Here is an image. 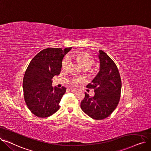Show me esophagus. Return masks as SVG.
<instances>
[{
    "instance_id": "esophagus-1",
    "label": "esophagus",
    "mask_w": 151,
    "mask_h": 151,
    "mask_svg": "<svg viewBox=\"0 0 151 151\" xmlns=\"http://www.w3.org/2000/svg\"><path fill=\"white\" fill-rule=\"evenodd\" d=\"M70 91H71V92H75L77 91V89H75V88H71V89H70Z\"/></svg>"
}]
</instances>
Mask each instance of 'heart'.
Masks as SVG:
<instances>
[{
    "label": "heart",
    "mask_w": 151,
    "mask_h": 151,
    "mask_svg": "<svg viewBox=\"0 0 151 151\" xmlns=\"http://www.w3.org/2000/svg\"><path fill=\"white\" fill-rule=\"evenodd\" d=\"M70 58L75 59L81 63V65L84 67L90 68L92 66L94 63L93 59L88 54L86 53H79V54H73L70 55ZM70 63V59L68 58H66L63 59L62 62L63 68H66L68 67ZM73 84H76V80H74L72 81Z\"/></svg>",
    "instance_id": "1"
}]
</instances>
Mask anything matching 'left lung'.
I'll use <instances>...</instances> for the list:
<instances>
[{"mask_svg":"<svg viewBox=\"0 0 151 151\" xmlns=\"http://www.w3.org/2000/svg\"><path fill=\"white\" fill-rule=\"evenodd\" d=\"M100 69L99 73L87 85L94 89L95 95L91 97L85 93L81 102V108L89 117L101 120L108 117L117 107L120 100L121 80L115 63L103 51L99 50Z\"/></svg>","mask_w":151,"mask_h":151,"instance_id":"left-lung-1","label":"left lung"}]
</instances>
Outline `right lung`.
I'll return each mask as SVG.
<instances>
[{"mask_svg":"<svg viewBox=\"0 0 151 151\" xmlns=\"http://www.w3.org/2000/svg\"><path fill=\"white\" fill-rule=\"evenodd\" d=\"M71 47L46 48L32 59L23 78L26 104L30 111L40 117L51 116L59 109V103L66 88L52 86V78L59 75L64 55Z\"/></svg>","mask_w":151,"mask_h":151,"instance_id":"right-lung-1","label":"right lung"}]
</instances>
